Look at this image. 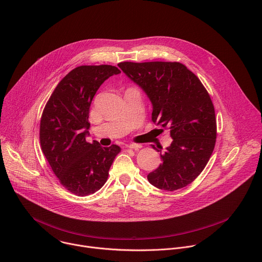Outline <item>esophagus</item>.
I'll use <instances>...</instances> for the list:
<instances>
[{"label": "esophagus", "instance_id": "1", "mask_svg": "<svg viewBox=\"0 0 262 262\" xmlns=\"http://www.w3.org/2000/svg\"><path fill=\"white\" fill-rule=\"evenodd\" d=\"M129 149H134V150H139L140 148H142V145L141 144H136V143H133V144H129L127 146Z\"/></svg>", "mask_w": 262, "mask_h": 262}]
</instances>
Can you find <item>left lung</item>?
<instances>
[{
  "mask_svg": "<svg viewBox=\"0 0 262 262\" xmlns=\"http://www.w3.org/2000/svg\"><path fill=\"white\" fill-rule=\"evenodd\" d=\"M118 66L145 91L152 102V121L169 129L173 139L161 155L163 164L147 175L148 181L168 192L189 185L207 165L215 145L216 119L207 90L179 62H121Z\"/></svg>",
  "mask_w": 262,
  "mask_h": 262,
  "instance_id": "obj_1",
  "label": "left lung"
}]
</instances>
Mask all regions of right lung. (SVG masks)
I'll list each match as a JSON object with an SVG mask.
<instances>
[{
    "label": "right lung",
    "mask_w": 262,
    "mask_h": 262,
    "mask_svg": "<svg viewBox=\"0 0 262 262\" xmlns=\"http://www.w3.org/2000/svg\"><path fill=\"white\" fill-rule=\"evenodd\" d=\"M121 71L112 65H82L69 71L48 100L40 119L41 150L64 188L80 197L94 194L105 183L121 151L86 141L91 101L100 85Z\"/></svg>",
    "instance_id": "right-lung-1"
}]
</instances>
